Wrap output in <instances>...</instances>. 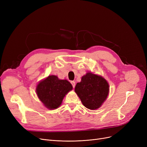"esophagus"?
Instances as JSON below:
<instances>
[{
    "mask_svg": "<svg viewBox=\"0 0 147 147\" xmlns=\"http://www.w3.org/2000/svg\"><path fill=\"white\" fill-rule=\"evenodd\" d=\"M71 84H72L73 88H75V86H76V82H75L74 81H71Z\"/></svg>",
    "mask_w": 147,
    "mask_h": 147,
    "instance_id": "obj_1",
    "label": "esophagus"
}]
</instances>
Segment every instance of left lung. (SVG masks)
<instances>
[{
	"instance_id": "1",
	"label": "left lung",
	"mask_w": 147,
	"mask_h": 147,
	"mask_svg": "<svg viewBox=\"0 0 147 147\" xmlns=\"http://www.w3.org/2000/svg\"><path fill=\"white\" fill-rule=\"evenodd\" d=\"M75 92L83 105L90 110L101 106L109 92V85L102 77L88 73L82 78L75 87Z\"/></svg>"
}]
</instances>
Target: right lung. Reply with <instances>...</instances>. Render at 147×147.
Returning <instances> with one entry per match:
<instances>
[{"mask_svg":"<svg viewBox=\"0 0 147 147\" xmlns=\"http://www.w3.org/2000/svg\"><path fill=\"white\" fill-rule=\"evenodd\" d=\"M72 89L68 81L59 80L57 76L52 75L37 84L36 92L44 105L53 110L60 106L65 95Z\"/></svg>","mask_w":147,"mask_h":147,"instance_id":"1","label":"right lung"}]
</instances>
